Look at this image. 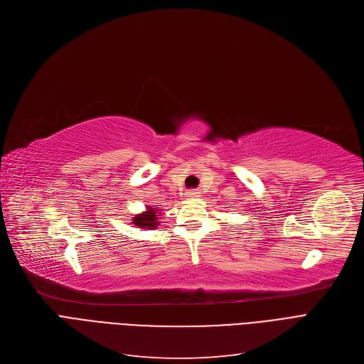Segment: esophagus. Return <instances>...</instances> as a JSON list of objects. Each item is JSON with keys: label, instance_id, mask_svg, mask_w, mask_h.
I'll return each instance as SVG.
<instances>
[{"label": "esophagus", "instance_id": "obj_1", "mask_svg": "<svg viewBox=\"0 0 364 364\" xmlns=\"http://www.w3.org/2000/svg\"><path fill=\"white\" fill-rule=\"evenodd\" d=\"M185 197H186V198H197V197H198V193L196 191V189H191V191H188V193L185 194Z\"/></svg>", "mask_w": 364, "mask_h": 364}]
</instances>
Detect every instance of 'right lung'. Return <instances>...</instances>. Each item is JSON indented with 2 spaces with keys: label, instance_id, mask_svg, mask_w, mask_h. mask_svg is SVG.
Instances as JSON below:
<instances>
[{
  "label": "right lung",
  "instance_id": "right-lung-1",
  "mask_svg": "<svg viewBox=\"0 0 364 364\" xmlns=\"http://www.w3.org/2000/svg\"><path fill=\"white\" fill-rule=\"evenodd\" d=\"M159 213V210H155V207L152 205V207H148L146 209V212H144V213H141V215H136L134 218H133V225L134 227H139V228H148V230H152V228H155L157 227V225L160 223L159 222V219H157V215Z\"/></svg>",
  "mask_w": 364,
  "mask_h": 364
}]
</instances>
